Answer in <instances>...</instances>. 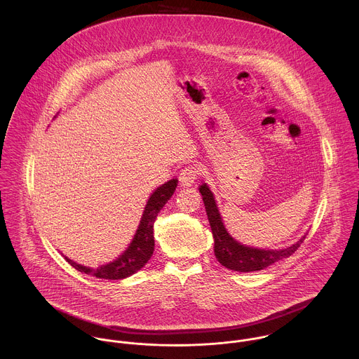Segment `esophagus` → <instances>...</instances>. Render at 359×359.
Wrapping results in <instances>:
<instances>
[{
	"label": "esophagus",
	"instance_id": "1",
	"mask_svg": "<svg viewBox=\"0 0 359 359\" xmlns=\"http://www.w3.org/2000/svg\"><path fill=\"white\" fill-rule=\"evenodd\" d=\"M198 170L194 165H188L185 168L181 170L180 172V184L181 187H191L195 184V181L198 180Z\"/></svg>",
	"mask_w": 359,
	"mask_h": 359
}]
</instances>
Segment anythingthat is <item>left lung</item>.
<instances>
[{"label": "left lung", "instance_id": "1", "mask_svg": "<svg viewBox=\"0 0 359 359\" xmlns=\"http://www.w3.org/2000/svg\"><path fill=\"white\" fill-rule=\"evenodd\" d=\"M199 192L203 198L207 218H208L212 238H214V255L219 261V264L228 269L238 271V272H253V271L265 269L266 266L292 256L306 239V235H303L296 243L285 249H275V250L246 246L238 242L236 239H233L226 231L222 217L219 214L218 205L215 202L214 194L210 191L208 185L202 184L199 187Z\"/></svg>", "mask_w": 359, "mask_h": 359}]
</instances>
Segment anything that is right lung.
Returning a JSON list of instances; mask_svg holds the SVG:
<instances>
[{"label": "right lung", "instance_id": "obj_1", "mask_svg": "<svg viewBox=\"0 0 359 359\" xmlns=\"http://www.w3.org/2000/svg\"><path fill=\"white\" fill-rule=\"evenodd\" d=\"M177 184H178V180L172 178L164 182L163 185L157 187L151 194L144 208V212L141 215V221L135 231V235L133 236L127 249L120 256L116 257L113 261L103 264L98 268H91V266L77 264L69 257L63 256L65 259L77 271L84 272L87 275H93L100 279H109V280L124 279L138 272L141 268L145 266V264L154 255V221L157 214L163 208V205H165L172 196L177 188Z\"/></svg>", "mask_w": 359, "mask_h": 359}]
</instances>
